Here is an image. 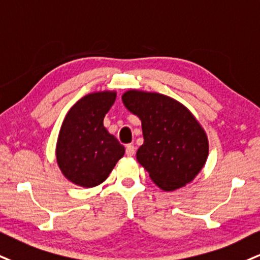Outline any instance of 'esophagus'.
Segmentation results:
<instances>
[{
    "label": "esophagus",
    "instance_id": "1",
    "mask_svg": "<svg viewBox=\"0 0 260 260\" xmlns=\"http://www.w3.org/2000/svg\"><path fill=\"white\" fill-rule=\"evenodd\" d=\"M125 152H126L127 156H133L134 154H135V146L126 145V147H125Z\"/></svg>",
    "mask_w": 260,
    "mask_h": 260
}]
</instances>
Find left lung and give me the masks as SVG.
<instances>
[{"mask_svg":"<svg viewBox=\"0 0 260 260\" xmlns=\"http://www.w3.org/2000/svg\"><path fill=\"white\" fill-rule=\"evenodd\" d=\"M121 100L142 121L145 141L136 158L152 181L165 191L190 183L208 156L206 133L191 112L158 92L127 90Z\"/></svg>","mask_w":260,"mask_h":260,"instance_id":"obj_1","label":"left lung"}]
</instances>
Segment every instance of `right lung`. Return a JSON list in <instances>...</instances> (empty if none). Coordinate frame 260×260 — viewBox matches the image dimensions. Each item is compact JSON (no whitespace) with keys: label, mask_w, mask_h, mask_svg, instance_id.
<instances>
[{"label":"right lung","mask_w":260,"mask_h":260,"mask_svg":"<svg viewBox=\"0 0 260 260\" xmlns=\"http://www.w3.org/2000/svg\"><path fill=\"white\" fill-rule=\"evenodd\" d=\"M115 91L85 95L67 112L56 142V161L62 175L79 187L101 184L123 158L125 148L104 126Z\"/></svg>","instance_id":"1"}]
</instances>
